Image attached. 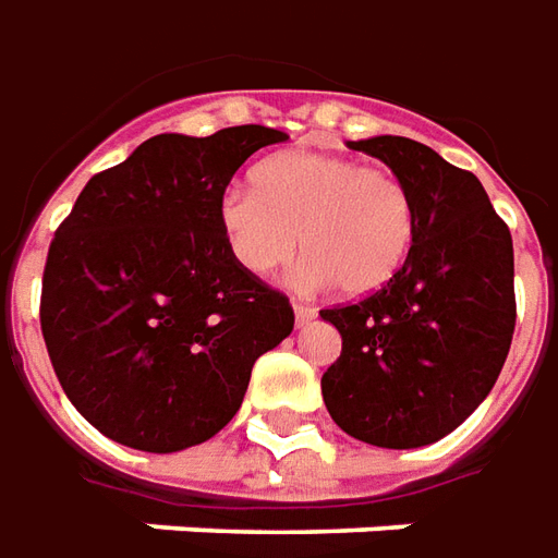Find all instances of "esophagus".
Here are the masks:
<instances>
[{
  "instance_id": "34e87169",
  "label": "esophagus",
  "mask_w": 558,
  "mask_h": 558,
  "mask_svg": "<svg viewBox=\"0 0 558 558\" xmlns=\"http://www.w3.org/2000/svg\"><path fill=\"white\" fill-rule=\"evenodd\" d=\"M294 318H298V324H306L315 318V310H312L310 303H294Z\"/></svg>"
}]
</instances>
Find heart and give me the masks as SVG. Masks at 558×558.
Instances as JSON below:
<instances>
[{"label":"heart","instance_id":"heart-1","mask_svg":"<svg viewBox=\"0 0 558 558\" xmlns=\"http://www.w3.org/2000/svg\"><path fill=\"white\" fill-rule=\"evenodd\" d=\"M225 240L255 276H272L300 252L310 282L366 298L393 282L414 243V201L393 171L291 149L260 161L252 189L219 201Z\"/></svg>","mask_w":558,"mask_h":558}]
</instances>
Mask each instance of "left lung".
I'll list each match as a JSON object with an SVG mask.
<instances>
[{
  "label": "left lung",
  "mask_w": 558,
  "mask_h": 558,
  "mask_svg": "<svg viewBox=\"0 0 558 558\" xmlns=\"http://www.w3.org/2000/svg\"><path fill=\"white\" fill-rule=\"evenodd\" d=\"M381 159L414 201V243L393 282L322 310L342 351L322 375L324 405L349 436L421 448L475 412L511 349L513 243L472 171L409 137L349 141Z\"/></svg>",
  "instance_id": "obj_1"
}]
</instances>
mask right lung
Returning a JSON list of instances; mask_svg holds the SVG:
<instances>
[{
	"mask_svg": "<svg viewBox=\"0 0 558 558\" xmlns=\"http://www.w3.org/2000/svg\"><path fill=\"white\" fill-rule=\"evenodd\" d=\"M267 125L156 134L96 173L50 240L41 333L71 405L120 445L171 453L240 409L252 366L294 327L282 291L240 267L219 201Z\"/></svg>",
	"mask_w": 558,
	"mask_h": 558,
	"instance_id": "1",
	"label": "right lung"
}]
</instances>
